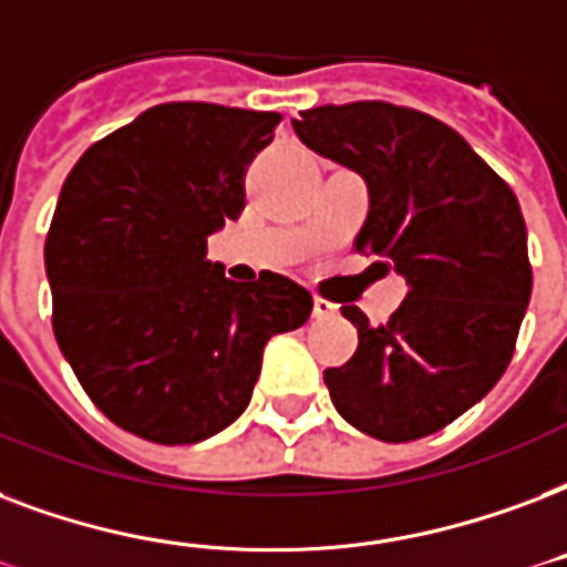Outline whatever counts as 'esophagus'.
I'll return each instance as SVG.
<instances>
[{
  "mask_svg": "<svg viewBox=\"0 0 567 567\" xmlns=\"http://www.w3.org/2000/svg\"><path fill=\"white\" fill-rule=\"evenodd\" d=\"M315 318H336L339 315V306L330 300H323V297H315Z\"/></svg>",
  "mask_w": 567,
  "mask_h": 567,
  "instance_id": "34e87169",
  "label": "esophagus"
}]
</instances>
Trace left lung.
<instances>
[{
  "mask_svg": "<svg viewBox=\"0 0 567 567\" xmlns=\"http://www.w3.org/2000/svg\"><path fill=\"white\" fill-rule=\"evenodd\" d=\"M293 133L365 181L369 216L353 249L408 279L399 312L380 327L341 306L360 344L323 371L332 404L383 443L437 434L485 399L514 357L533 293L517 196L455 130L410 106H315Z\"/></svg>",
  "mask_w": 567,
  "mask_h": 567,
  "instance_id": "obj_1",
  "label": "left lung"
}]
</instances>
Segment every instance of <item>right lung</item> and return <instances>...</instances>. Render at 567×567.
Returning <instances> with one entry per match:
<instances>
[{
    "instance_id": "obj_1",
    "label": "right lung",
    "mask_w": 567,
    "mask_h": 567,
    "mask_svg": "<svg viewBox=\"0 0 567 567\" xmlns=\"http://www.w3.org/2000/svg\"><path fill=\"white\" fill-rule=\"evenodd\" d=\"M279 112L159 103L85 151L43 244L64 360L130 434L187 446L246 410L270 336L309 321L282 274L231 282L207 235L246 205V168Z\"/></svg>"
}]
</instances>
